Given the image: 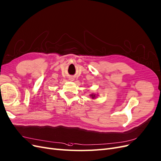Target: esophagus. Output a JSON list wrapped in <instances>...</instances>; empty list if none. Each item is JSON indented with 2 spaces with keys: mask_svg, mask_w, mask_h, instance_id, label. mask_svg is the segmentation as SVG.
I'll return each mask as SVG.
<instances>
[{
  "mask_svg": "<svg viewBox=\"0 0 161 161\" xmlns=\"http://www.w3.org/2000/svg\"><path fill=\"white\" fill-rule=\"evenodd\" d=\"M70 80H71V81H73L74 80V78H72V77H71V78H69Z\"/></svg>",
  "mask_w": 161,
  "mask_h": 161,
  "instance_id": "1",
  "label": "esophagus"
}]
</instances>
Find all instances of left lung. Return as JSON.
Returning <instances> with one entry per match:
<instances>
[{
  "mask_svg": "<svg viewBox=\"0 0 161 161\" xmlns=\"http://www.w3.org/2000/svg\"><path fill=\"white\" fill-rule=\"evenodd\" d=\"M92 96V98H94V97H96V96H95V95H93V94H92V96Z\"/></svg>",
  "mask_w": 161,
  "mask_h": 161,
  "instance_id": "1",
  "label": "left lung"
}]
</instances>
